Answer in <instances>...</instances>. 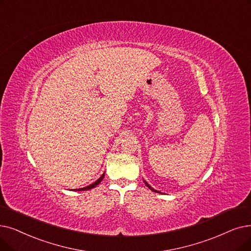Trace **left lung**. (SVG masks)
<instances>
[{"label": "left lung", "mask_w": 251, "mask_h": 251, "mask_svg": "<svg viewBox=\"0 0 251 251\" xmlns=\"http://www.w3.org/2000/svg\"><path fill=\"white\" fill-rule=\"evenodd\" d=\"M145 183H146V186H147V187H148V188H149L150 190H151L152 192H156V193H159L158 191H156V190H154V189H152L151 187H150V186H149V183H148V182H146V181H145Z\"/></svg>", "instance_id": "left-lung-1"}]
</instances>
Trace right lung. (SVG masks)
Instances as JSON below:
<instances>
[{"label": "right lung", "mask_w": 251, "mask_h": 251, "mask_svg": "<svg viewBox=\"0 0 251 251\" xmlns=\"http://www.w3.org/2000/svg\"><path fill=\"white\" fill-rule=\"evenodd\" d=\"M103 176H104V173L102 174V176L97 179L95 182H93L92 184H90V186H88V187H85V188H82V189H78V190H75V191H86V190H90V189H93V188H95L97 184H99L102 179H103Z\"/></svg>", "instance_id": "right-lung-1"}]
</instances>
